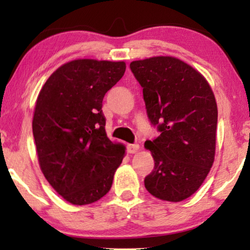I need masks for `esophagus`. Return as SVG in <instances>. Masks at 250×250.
<instances>
[{
    "label": "esophagus",
    "mask_w": 250,
    "mask_h": 250,
    "mask_svg": "<svg viewBox=\"0 0 250 250\" xmlns=\"http://www.w3.org/2000/svg\"><path fill=\"white\" fill-rule=\"evenodd\" d=\"M140 149V146L139 145H128L127 146V151L129 153H135L138 152V150Z\"/></svg>",
    "instance_id": "esophagus-1"
}]
</instances>
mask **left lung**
<instances>
[{
  "label": "left lung",
  "mask_w": 250,
  "mask_h": 250,
  "mask_svg": "<svg viewBox=\"0 0 250 250\" xmlns=\"http://www.w3.org/2000/svg\"><path fill=\"white\" fill-rule=\"evenodd\" d=\"M129 67L143 87L150 122L160 132L145 143L155 160L145 187L160 200L179 203L199 189L213 166L215 95L199 71L175 57L135 60Z\"/></svg>",
  "instance_id": "1"
}]
</instances>
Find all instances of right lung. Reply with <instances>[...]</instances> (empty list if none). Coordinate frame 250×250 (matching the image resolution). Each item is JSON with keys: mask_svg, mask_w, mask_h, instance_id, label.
Here are the masks:
<instances>
[{"mask_svg": "<svg viewBox=\"0 0 250 250\" xmlns=\"http://www.w3.org/2000/svg\"><path fill=\"white\" fill-rule=\"evenodd\" d=\"M124 61L76 59L60 66L41 88L33 134L41 170L68 203L83 206L107 194L125 157L102 115L104 94L121 80Z\"/></svg>", "mask_w": 250, "mask_h": 250, "instance_id": "add662e5", "label": "right lung"}]
</instances>
